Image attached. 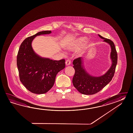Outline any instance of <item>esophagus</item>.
Here are the masks:
<instances>
[{"label":"esophagus","instance_id":"34e87169","mask_svg":"<svg viewBox=\"0 0 133 133\" xmlns=\"http://www.w3.org/2000/svg\"><path fill=\"white\" fill-rule=\"evenodd\" d=\"M71 63V61L70 60H68L65 62V65H70Z\"/></svg>","mask_w":133,"mask_h":133}]
</instances>
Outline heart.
<instances>
[{"label": "heart", "instance_id": "b5f03b06", "mask_svg": "<svg viewBox=\"0 0 133 133\" xmlns=\"http://www.w3.org/2000/svg\"><path fill=\"white\" fill-rule=\"evenodd\" d=\"M85 41V38L84 37L79 38L74 43L68 46V48L71 51L77 50L82 46Z\"/></svg>", "mask_w": 133, "mask_h": 133}]
</instances>
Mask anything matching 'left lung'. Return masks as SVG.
<instances>
[{
  "instance_id": "left-lung-1",
  "label": "left lung",
  "mask_w": 133,
  "mask_h": 133,
  "mask_svg": "<svg viewBox=\"0 0 133 133\" xmlns=\"http://www.w3.org/2000/svg\"><path fill=\"white\" fill-rule=\"evenodd\" d=\"M98 36L111 47L110 58L112 65L104 75L95 77L89 75L85 71L82 65V59L81 57L74 60L73 64L75 72L72 79L73 84L78 92L83 95H94L101 91L111 81L115 72L118 56L115 45L110 39L104 38L100 35Z\"/></svg>"
}]
</instances>
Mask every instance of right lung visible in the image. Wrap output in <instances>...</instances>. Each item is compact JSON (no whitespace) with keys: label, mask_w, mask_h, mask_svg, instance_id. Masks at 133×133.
<instances>
[{"label":"right lung","mask_w":133,"mask_h":133,"mask_svg":"<svg viewBox=\"0 0 133 133\" xmlns=\"http://www.w3.org/2000/svg\"><path fill=\"white\" fill-rule=\"evenodd\" d=\"M51 33V31H41L26 38L18 52L17 65L20 81L28 91L36 94L49 91L54 86L57 74L65 68V59L56 61L42 58L32 47V42L36 36Z\"/></svg>","instance_id":"1"}]
</instances>
